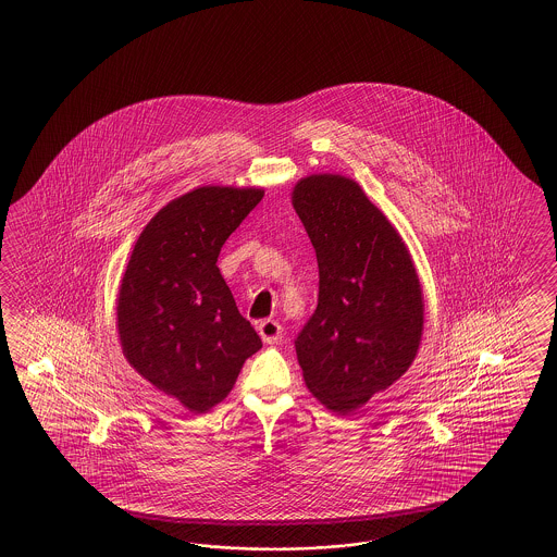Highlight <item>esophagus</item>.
I'll list each match as a JSON object with an SVG mask.
<instances>
[{
  "label": "esophagus",
  "mask_w": 557,
  "mask_h": 557,
  "mask_svg": "<svg viewBox=\"0 0 557 557\" xmlns=\"http://www.w3.org/2000/svg\"><path fill=\"white\" fill-rule=\"evenodd\" d=\"M257 331L263 338V343H268V345H277L280 338H282V324L277 321H271V319L259 322Z\"/></svg>",
  "instance_id": "34e87169"
}]
</instances>
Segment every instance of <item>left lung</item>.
Listing matches in <instances>:
<instances>
[{"label": "left lung", "instance_id": "obj_1", "mask_svg": "<svg viewBox=\"0 0 557 557\" xmlns=\"http://www.w3.org/2000/svg\"><path fill=\"white\" fill-rule=\"evenodd\" d=\"M292 203L319 261V304L294 341L298 363L312 396L347 414L414 361L421 282L403 236L354 180L304 177Z\"/></svg>", "mask_w": 557, "mask_h": 557}]
</instances>
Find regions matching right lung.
<instances>
[{
    "instance_id": "1",
    "label": "right lung",
    "mask_w": 557,
    "mask_h": 557,
    "mask_svg": "<svg viewBox=\"0 0 557 557\" xmlns=\"http://www.w3.org/2000/svg\"><path fill=\"white\" fill-rule=\"evenodd\" d=\"M263 198L255 187L203 186L161 208L138 236L120 284L124 357L191 412L222 403L261 349L220 275V249Z\"/></svg>"
}]
</instances>
